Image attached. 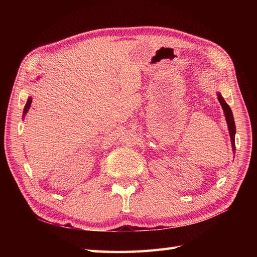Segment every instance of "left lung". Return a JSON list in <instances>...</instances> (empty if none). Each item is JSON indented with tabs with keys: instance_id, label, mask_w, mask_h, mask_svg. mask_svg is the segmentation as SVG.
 I'll list each match as a JSON object with an SVG mask.
<instances>
[{
	"instance_id": "obj_1",
	"label": "left lung",
	"mask_w": 257,
	"mask_h": 257,
	"mask_svg": "<svg viewBox=\"0 0 257 257\" xmlns=\"http://www.w3.org/2000/svg\"><path fill=\"white\" fill-rule=\"evenodd\" d=\"M217 95V99L223 108L224 111V115H225V120H226L227 126H228V133L230 136V143H231V148H232V152L235 154L236 151V147H235V134H236V125H235V121H234V115H232V111L230 109V107L228 106V104L225 102V99L223 98L222 94L220 92L216 93Z\"/></svg>"
}]
</instances>
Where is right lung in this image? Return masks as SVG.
I'll return each instance as SVG.
<instances>
[{
  "label": "right lung",
  "instance_id": "right-lung-1",
  "mask_svg": "<svg viewBox=\"0 0 257 257\" xmlns=\"http://www.w3.org/2000/svg\"><path fill=\"white\" fill-rule=\"evenodd\" d=\"M31 103H32V97L29 96V97H28V100H27V104H26V106H25V109H23V114H22V118H25L26 114H27V112L29 111L30 107H31Z\"/></svg>",
  "mask_w": 257,
  "mask_h": 257
}]
</instances>
